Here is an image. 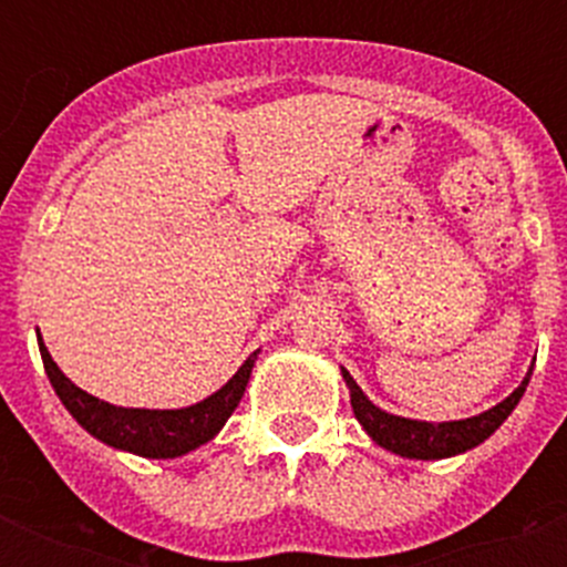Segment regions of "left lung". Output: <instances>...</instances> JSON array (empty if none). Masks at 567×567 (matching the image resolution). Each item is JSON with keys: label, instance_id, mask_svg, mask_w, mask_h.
Here are the masks:
<instances>
[{"label": "left lung", "instance_id": "8db88e82", "mask_svg": "<svg viewBox=\"0 0 567 567\" xmlns=\"http://www.w3.org/2000/svg\"><path fill=\"white\" fill-rule=\"evenodd\" d=\"M347 388H350V403L368 435L377 441L379 447L391 450L396 456L405 458H447L456 453L483 444L497 426L512 414L518 400L527 391V379L512 391L503 403H497L488 412L465 417V421H447V423H426V421H409V417H396V414L382 412L362 394V388L355 385V379L344 371Z\"/></svg>", "mask_w": 567, "mask_h": 567}]
</instances>
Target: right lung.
I'll list each match as a JSON object with an SVG mask.
<instances>
[{"instance_id":"right-lung-1","label":"right lung","mask_w":567,"mask_h":567,"mask_svg":"<svg viewBox=\"0 0 567 567\" xmlns=\"http://www.w3.org/2000/svg\"><path fill=\"white\" fill-rule=\"evenodd\" d=\"M38 344L49 382L61 396V403L66 405V412L73 414L93 439L146 458H176L205 441H212L223 423L229 421L235 405L240 403L252 364H256V353H252L220 391H214L203 403L188 405V409H123V405L96 400L79 385H73L58 371V364L43 347V338H38Z\"/></svg>"}]
</instances>
